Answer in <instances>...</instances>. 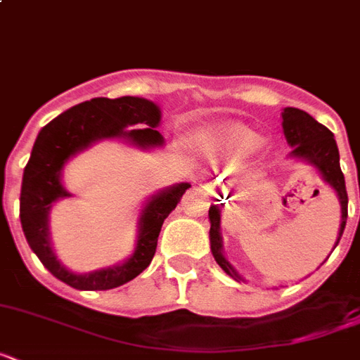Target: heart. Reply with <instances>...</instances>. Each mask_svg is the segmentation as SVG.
Returning <instances> with one entry per match:
<instances>
[{
	"instance_id": "b5f03b06",
	"label": "heart",
	"mask_w": 360,
	"mask_h": 360,
	"mask_svg": "<svg viewBox=\"0 0 360 360\" xmlns=\"http://www.w3.org/2000/svg\"><path fill=\"white\" fill-rule=\"evenodd\" d=\"M196 141L209 158H245L263 146V136L239 123L207 127L196 134Z\"/></svg>"
}]
</instances>
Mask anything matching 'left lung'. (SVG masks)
I'll use <instances>...</instances> for the list:
<instances>
[{
    "label": "left lung",
    "mask_w": 360,
    "mask_h": 360,
    "mask_svg": "<svg viewBox=\"0 0 360 360\" xmlns=\"http://www.w3.org/2000/svg\"><path fill=\"white\" fill-rule=\"evenodd\" d=\"M282 129L288 143L293 149L290 153V158H299L304 162L312 164L318 168L323 181L340 200L342 207V222L338 230V239L335 243H340V237L344 233L347 220V192L344 174L340 169V155H338V146H336L335 134L330 132L325 124L318 123L312 115L302 112L299 108H284L282 112ZM209 220H211V230H209V239H211V252H213L214 262L219 263L226 274H230L233 280H243L236 267L226 259L222 252V236H220V209L217 205L209 207Z\"/></svg>",
    "instance_id": "1"
}]
</instances>
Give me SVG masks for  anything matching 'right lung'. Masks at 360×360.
Segmentation results:
<instances>
[{"instance_id": "obj_1", "label": "right lung", "mask_w": 360, "mask_h": 360, "mask_svg": "<svg viewBox=\"0 0 360 360\" xmlns=\"http://www.w3.org/2000/svg\"><path fill=\"white\" fill-rule=\"evenodd\" d=\"M158 124L160 108L147 98L98 97L69 108L46 127H42L37 136L22 177L20 222L27 245L42 265L70 288L82 291L114 290L146 271L157 252L158 233L164 220L177 207L191 185L179 183L158 191L147 200L138 220L134 252L123 263L78 274L61 265L52 250L48 231V217L52 205L61 198L70 196L61 183L65 164L75 155L91 147L95 141L112 138L127 140L140 149L160 147L164 138L157 130Z\"/></svg>"}]
</instances>
